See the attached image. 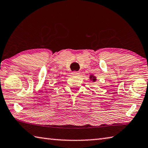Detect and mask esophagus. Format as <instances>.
<instances>
[{
    "instance_id": "obj_1",
    "label": "esophagus",
    "mask_w": 148,
    "mask_h": 148,
    "mask_svg": "<svg viewBox=\"0 0 148 148\" xmlns=\"http://www.w3.org/2000/svg\"><path fill=\"white\" fill-rule=\"evenodd\" d=\"M72 74L73 76H79V72H76V71H74L72 72Z\"/></svg>"
}]
</instances>
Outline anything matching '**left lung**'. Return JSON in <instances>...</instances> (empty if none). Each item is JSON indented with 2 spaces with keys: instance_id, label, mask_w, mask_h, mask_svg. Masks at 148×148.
Returning <instances> with one entry per match:
<instances>
[{
  "instance_id": "8db88e82",
  "label": "left lung",
  "mask_w": 148,
  "mask_h": 148,
  "mask_svg": "<svg viewBox=\"0 0 148 148\" xmlns=\"http://www.w3.org/2000/svg\"><path fill=\"white\" fill-rule=\"evenodd\" d=\"M90 79H92L93 82H95L96 81V77H95L94 76H90Z\"/></svg>"
}]
</instances>
